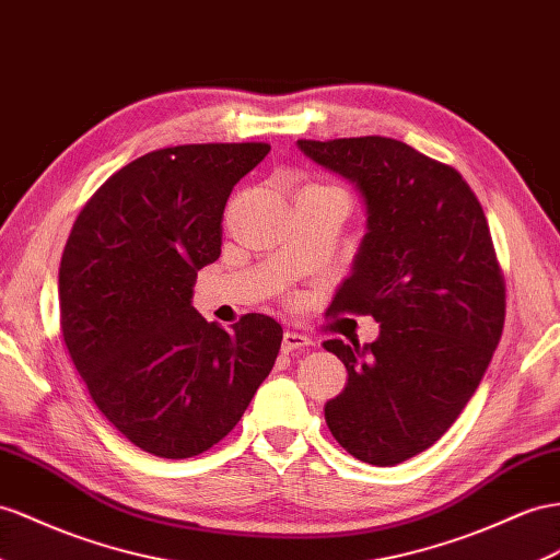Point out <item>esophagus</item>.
<instances>
[{
    "label": "esophagus",
    "instance_id": "esophagus-1",
    "mask_svg": "<svg viewBox=\"0 0 560 560\" xmlns=\"http://www.w3.org/2000/svg\"><path fill=\"white\" fill-rule=\"evenodd\" d=\"M312 346V338L298 334V331H285L283 340H281V348L283 352H293V350H307Z\"/></svg>",
    "mask_w": 560,
    "mask_h": 560
}]
</instances>
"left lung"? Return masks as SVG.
Listing matches in <instances>:
<instances>
[{
    "label": "left lung",
    "instance_id": "1",
    "mask_svg": "<svg viewBox=\"0 0 560 560\" xmlns=\"http://www.w3.org/2000/svg\"><path fill=\"white\" fill-rule=\"evenodd\" d=\"M298 149L348 179L366 212L328 310L381 324L366 346L324 342L348 369L326 425L360 462L402 464L447 433L499 346L506 300L490 226L464 177L405 141L298 139Z\"/></svg>",
    "mask_w": 560,
    "mask_h": 560
}]
</instances>
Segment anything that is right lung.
Masks as SVG:
<instances>
[{
    "label": "right lung",
    "instance_id": "add662e5",
    "mask_svg": "<svg viewBox=\"0 0 560 560\" xmlns=\"http://www.w3.org/2000/svg\"><path fill=\"white\" fill-rule=\"evenodd\" d=\"M269 143H186L108 177L82 208L59 269L61 331L98 411L139 450L189 458L241 421L283 328L246 314L224 331L196 312L198 269L222 248L236 182Z\"/></svg>",
    "mask_w": 560,
    "mask_h": 560
}]
</instances>
